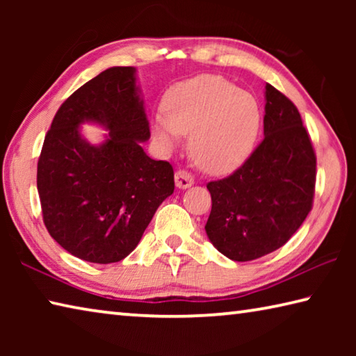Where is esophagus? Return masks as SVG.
Listing matches in <instances>:
<instances>
[{"label": "esophagus", "instance_id": "obj_1", "mask_svg": "<svg viewBox=\"0 0 356 356\" xmlns=\"http://www.w3.org/2000/svg\"><path fill=\"white\" fill-rule=\"evenodd\" d=\"M174 182H176V186L177 188H188V186H191L193 184H195V179H193L191 174L188 171L185 170H179L176 172V176H174Z\"/></svg>", "mask_w": 356, "mask_h": 356}]
</instances>
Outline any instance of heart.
Segmentation results:
<instances>
[{
  "label": "heart",
  "instance_id": "b5f03b06",
  "mask_svg": "<svg viewBox=\"0 0 356 356\" xmlns=\"http://www.w3.org/2000/svg\"><path fill=\"white\" fill-rule=\"evenodd\" d=\"M261 110L251 94L218 75H200L177 84L166 97V113L154 116V134L165 147L190 136V155L209 174H227L254 149Z\"/></svg>",
  "mask_w": 356,
  "mask_h": 356
}]
</instances>
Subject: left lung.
<instances>
[{"instance_id": "obj_1", "label": "left lung", "mask_w": 356, "mask_h": 356, "mask_svg": "<svg viewBox=\"0 0 356 356\" xmlns=\"http://www.w3.org/2000/svg\"><path fill=\"white\" fill-rule=\"evenodd\" d=\"M265 100L262 143L231 176L207 184L209 240L237 262L281 248L314 200L316 152L297 106L272 84Z\"/></svg>"}]
</instances>
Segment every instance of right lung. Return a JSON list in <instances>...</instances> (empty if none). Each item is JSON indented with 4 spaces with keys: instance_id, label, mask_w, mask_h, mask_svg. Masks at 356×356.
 I'll use <instances>...</instances> for the list:
<instances>
[{
    "instance_id": "1",
    "label": "right lung",
    "mask_w": 356,
    "mask_h": 356,
    "mask_svg": "<svg viewBox=\"0 0 356 356\" xmlns=\"http://www.w3.org/2000/svg\"><path fill=\"white\" fill-rule=\"evenodd\" d=\"M135 67L102 72L59 106L38 163L47 231L72 256L94 264L122 261L140 243L155 210L174 191L172 166L146 155L149 122ZM108 130L94 147L79 125Z\"/></svg>"
}]
</instances>
